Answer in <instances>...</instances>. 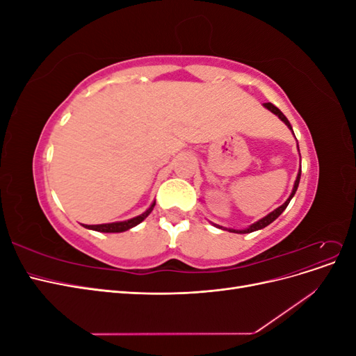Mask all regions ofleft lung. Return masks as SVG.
I'll list each match as a JSON object with an SVG mask.
<instances>
[{"instance_id":"obj_1","label":"left lung","mask_w":356,"mask_h":356,"mask_svg":"<svg viewBox=\"0 0 356 356\" xmlns=\"http://www.w3.org/2000/svg\"><path fill=\"white\" fill-rule=\"evenodd\" d=\"M263 106L264 108H267L268 111L270 113H273L275 115H277L279 118H281V120L288 126V129L291 132H293V127H291V124H289V122H288V118L284 115V113L279 110V108H276V106L273 105V104H270V102H267V104H263ZM294 134V132H293ZM297 149H298V144H297ZM298 153H300V149H298ZM300 177H301V165H300V169H298V174H297V178H296V181H294V187H293V191H291V195H289V197L281 204V207L279 208H276L275 211H272L270 213H267L266 217H263L261 220H258V221H255L254 224H251V225H248L246 229H242V230H236V229H227V227H222V225H218V224H213L215 227H218V229H221V230H229V232H232V233H239V234H245V233H251V232H257V230H261V229H264L266 225H268L270 222H273L279 215H281L284 211H285V208L288 207V203L291 202V199L294 197V195H296V191H297V188H298V182H300Z\"/></svg>"}]
</instances>
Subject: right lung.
Returning a JSON list of instances; mask_svg holds the SVG:
<instances>
[{"label": "right lung", "mask_w": 356, "mask_h": 356, "mask_svg": "<svg viewBox=\"0 0 356 356\" xmlns=\"http://www.w3.org/2000/svg\"><path fill=\"white\" fill-rule=\"evenodd\" d=\"M156 204V200L149 204V208L143 212L141 215H138V217H134L131 220H126V221H117V222H106V224H95V225H89V224H83V227L89 229V230H95V232H101V233H122L126 232L129 229L135 227L139 222H143L149 213H152L153 208Z\"/></svg>", "instance_id": "add662e5"}]
</instances>
